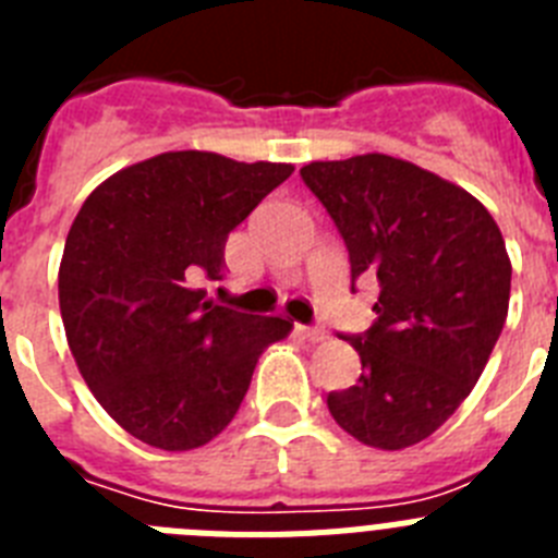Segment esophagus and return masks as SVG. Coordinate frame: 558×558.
I'll list each match as a JSON object with an SVG mask.
<instances>
[{
    "mask_svg": "<svg viewBox=\"0 0 558 558\" xmlns=\"http://www.w3.org/2000/svg\"><path fill=\"white\" fill-rule=\"evenodd\" d=\"M295 332H299L302 340H310V343H322V340H327V332L318 327H295Z\"/></svg>",
    "mask_w": 558,
    "mask_h": 558,
    "instance_id": "obj_1",
    "label": "esophagus"
}]
</instances>
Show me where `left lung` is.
Returning a JSON list of instances; mask_svg holds the SVG:
<instances>
[{
    "mask_svg": "<svg viewBox=\"0 0 558 558\" xmlns=\"http://www.w3.org/2000/svg\"><path fill=\"white\" fill-rule=\"evenodd\" d=\"M302 179L338 226L357 279L379 288L377 322L349 335L357 386L327 405L377 450L425 441L470 397L509 315L511 259L486 206L386 153L313 161Z\"/></svg>",
    "mask_w": 558,
    "mask_h": 558,
    "instance_id": "obj_1",
    "label": "left lung"
}]
</instances>
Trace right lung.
Instances as JSON below:
<instances>
[{"instance_id":"right-lung-1","label":"right lung","mask_w":558,"mask_h":558,"mask_svg":"<svg viewBox=\"0 0 558 558\" xmlns=\"http://www.w3.org/2000/svg\"><path fill=\"white\" fill-rule=\"evenodd\" d=\"M290 172L172 150L113 172L77 211L58 270L63 329L86 386L133 438L204 447L240 411L259 354L293 329L198 288L223 279L229 231Z\"/></svg>"}]
</instances>
